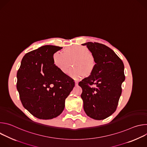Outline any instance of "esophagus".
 I'll return each instance as SVG.
<instances>
[{"label": "esophagus", "mask_w": 147, "mask_h": 147, "mask_svg": "<svg viewBox=\"0 0 147 147\" xmlns=\"http://www.w3.org/2000/svg\"><path fill=\"white\" fill-rule=\"evenodd\" d=\"M74 82H75V84L76 85H77L78 83V81L77 80H74Z\"/></svg>", "instance_id": "esophagus-1"}]
</instances>
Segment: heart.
Masks as SVG:
<instances>
[{"label":"heart","mask_w":147,"mask_h":147,"mask_svg":"<svg viewBox=\"0 0 147 147\" xmlns=\"http://www.w3.org/2000/svg\"><path fill=\"white\" fill-rule=\"evenodd\" d=\"M53 59L54 65L64 73L68 71L72 61L73 67L69 74L75 78H79L84 74H90L95 66L94 56L87 48L82 46L69 48L65 53L57 51L53 54Z\"/></svg>","instance_id":"heart-1"}]
</instances>
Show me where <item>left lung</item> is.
I'll list each match as a JSON object with an SVG mask.
<instances>
[{"label":"left lung","mask_w":147,"mask_h":147,"mask_svg":"<svg viewBox=\"0 0 147 147\" xmlns=\"http://www.w3.org/2000/svg\"><path fill=\"white\" fill-rule=\"evenodd\" d=\"M82 45L87 46L96 63L91 74L78 83L82 90L84 110L91 118L103 120L116 110L125 80L124 65L106 45L91 42Z\"/></svg>","instance_id":"1"}]
</instances>
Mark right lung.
<instances>
[{"label":"right lung","instance_id":"add662e5","mask_svg":"<svg viewBox=\"0 0 147 147\" xmlns=\"http://www.w3.org/2000/svg\"><path fill=\"white\" fill-rule=\"evenodd\" d=\"M63 48L45 45L26 53L17 73V89L23 107L40 119L58 116L74 87V80L61 71L53 55Z\"/></svg>","mask_w":147,"mask_h":147}]
</instances>
